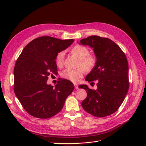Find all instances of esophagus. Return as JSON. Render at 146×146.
<instances>
[{"mask_svg": "<svg viewBox=\"0 0 146 146\" xmlns=\"http://www.w3.org/2000/svg\"><path fill=\"white\" fill-rule=\"evenodd\" d=\"M74 86H75V88H76V90L78 88V86L77 84H74Z\"/></svg>", "mask_w": 146, "mask_h": 146, "instance_id": "1", "label": "esophagus"}]
</instances>
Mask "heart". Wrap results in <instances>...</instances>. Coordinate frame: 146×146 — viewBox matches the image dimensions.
<instances>
[{"instance_id": "obj_1", "label": "heart", "mask_w": 146, "mask_h": 146, "mask_svg": "<svg viewBox=\"0 0 146 146\" xmlns=\"http://www.w3.org/2000/svg\"><path fill=\"white\" fill-rule=\"evenodd\" d=\"M72 53L80 59L78 67H82L86 71H90L94 68L96 64V59L94 56L89 55L90 51L87 47L76 45L72 48ZM64 54V51H61L56 55L55 62L59 67L63 65ZM83 69L78 68L74 70L66 69L62 73V77L70 82L77 83L83 76L85 70Z\"/></svg>"}]
</instances>
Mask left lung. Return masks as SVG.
<instances>
[{
	"mask_svg": "<svg viewBox=\"0 0 146 146\" xmlns=\"http://www.w3.org/2000/svg\"><path fill=\"white\" fill-rule=\"evenodd\" d=\"M80 42L93 48L96 64L85 80L94 84L96 80L98 86L94 90L86 85L79 86L87 92L82 107L94 116H109L118 110L129 91V65L126 56L119 46L107 38L94 35Z\"/></svg>",
	"mask_w": 146,
	"mask_h": 146,
	"instance_id": "obj_1",
	"label": "left lung"
}]
</instances>
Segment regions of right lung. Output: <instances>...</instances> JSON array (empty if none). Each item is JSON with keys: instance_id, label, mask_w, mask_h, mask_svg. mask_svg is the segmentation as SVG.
<instances>
[{"instance_id": "right-lung-1", "label": "right lung", "mask_w": 146, "mask_h": 146, "mask_svg": "<svg viewBox=\"0 0 146 146\" xmlns=\"http://www.w3.org/2000/svg\"><path fill=\"white\" fill-rule=\"evenodd\" d=\"M74 39L61 40L51 36L38 37L22 51L14 68V91L24 110L31 116L48 119L59 113L74 89L66 79L54 87L48 76L57 74L56 55L72 44Z\"/></svg>"}]
</instances>
